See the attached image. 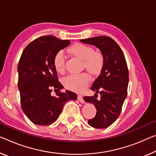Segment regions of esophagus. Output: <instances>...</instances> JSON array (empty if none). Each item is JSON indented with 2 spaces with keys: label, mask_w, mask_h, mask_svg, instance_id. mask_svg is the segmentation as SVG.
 <instances>
[{
  "label": "esophagus",
  "mask_w": 156,
  "mask_h": 156,
  "mask_svg": "<svg viewBox=\"0 0 156 156\" xmlns=\"http://www.w3.org/2000/svg\"><path fill=\"white\" fill-rule=\"evenodd\" d=\"M77 100H78L79 101H80V102H81V103H84V100H83V97L81 96V95H78Z\"/></svg>",
  "instance_id": "esophagus-1"
}]
</instances>
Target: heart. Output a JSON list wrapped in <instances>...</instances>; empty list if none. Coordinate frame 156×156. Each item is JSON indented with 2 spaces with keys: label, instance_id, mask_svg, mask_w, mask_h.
<instances>
[{
  "label": "heart",
  "instance_id": "heart-1",
  "mask_svg": "<svg viewBox=\"0 0 156 156\" xmlns=\"http://www.w3.org/2000/svg\"><path fill=\"white\" fill-rule=\"evenodd\" d=\"M69 51L76 58L83 61L86 68L93 75L99 74L102 70L105 64V58L101 52L95 51L92 47L81 43H77L69 49ZM66 54L61 50L55 54L54 58V67L57 73L63 74L66 70ZM90 81V77L87 74L71 75L63 80L65 86L68 89L76 92H81L84 89Z\"/></svg>",
  "mask_w": 156,
  "mask_h": 156
}]
</instances>
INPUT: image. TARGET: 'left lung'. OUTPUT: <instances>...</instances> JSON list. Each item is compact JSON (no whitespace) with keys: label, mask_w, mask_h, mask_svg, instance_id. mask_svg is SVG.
<instances>
[{"label":"left lung","mask_w":156,"mask_h":156,"mask_svg":"<svg viewBox=\"0 0 156 156\" xmlns=\"http://www.w3.org/2000/svg\"><path fill=\"white\" fill-rule=\"evenodd\" d=\"M80 41L96 47L104 56L102 70L90 87L95 95L85 96L83 100L94 105L97 109L96 115L88 120V124L95 128H106L119 118L127 96L129 75L125 56L119 44L109 37L98 36ZM98 93L101 95L99 100L95 97Z\"/></svg>","instance_id":"1"}]
</instances>
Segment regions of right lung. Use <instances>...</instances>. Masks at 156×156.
<instances>
[{
    "instance_id": "obj_1",
    "label": "right lung",
    "mask_w": 156,
    "mask_h": 156,
    "mask_svg": "<svg viewBox=\"0 0 156 156\" xmlns=\"http://www.w3.org/2000/svg\"><path fill=\"white\" fill-rule=\"evenodd\" d=\"M70 44L52 35L42 36L28 44L18 64V88L23 112L35 125L53 123L69 100H76V93L66 90L51 95L52 89L60 90L63 86L58 81L54 67L55 54Z\"/></svg>"
}]
</instances>
